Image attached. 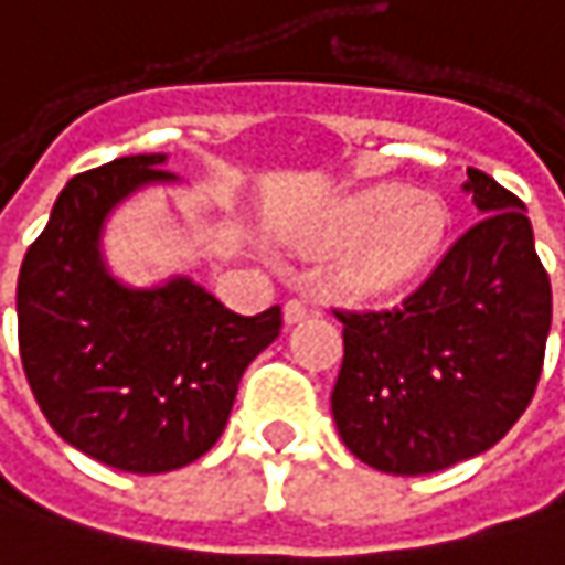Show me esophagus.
<instances>
[{"mask_svg":"<svg viewBox=\"0 0 565 565\" xmlns=\"http://www.w3.org/2000/svg\"><path fill=\"white\" fill-rule=\"evenodd\" d=\"M316 310L310 303H303V300H287L284 303V322L287 326H297V322H303L307 316H313Z\"/></svg>","mask_w":565,"mask_h":565,"instance_id":"34e87169","label":"esophagus"}]
</instances>
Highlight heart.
Here are the masks:
<instances>
[{
    "instance_id": "obj_1",
    "label": "heart",
    "mask_w": 565,
    "mask_h": 565,
    "mask_svg": "<svg viewBox=\"0 0 565 565\" xmlns=\"http://www.w3.org/2000/svg\"><path fill=\"white\" fill-rule=\"evenodd\" d=\"M445 233V207L403 184H371L339 201L303 233V246L332 258L354 297H393L425 271Z\"/></svg>"
}]
</instances>
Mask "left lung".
Instances as JSON below:
<instances>
[{
  "label": "left lung",
  "instance_id": "left-lung-1",
  "mask_svg": "<svg viewBox=\"0 0 565 565\" xmlns=\"http://www.w3.org/2000/svg\"><path fill=\"white\" fill-rule=\"evenodd\" d=\"M477 220L396 310L339 313L345 358L332 415L345 448L393 477L470 460L527 409L550 332V278L524 204L480 169Z\"/></svg>",
  "mask_w": 565,
  "mask_h": 565
}]
</instances>
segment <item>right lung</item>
Masks as SVG:
<instances>
[{"mask_svg": "<svg viewBox=\"0 0 565 565\" xmlns=\"http://www.w3.org/2000/svg\"><path fill=\"white\" fill-rule=\"evenodd\" d=\"M162 166L166 152H143L70 179L18 275V349L41 413L124 473L204 457L246 367L281 335V307L239 316L188 275L152 287L111 275L105 223L137 191L179 182Z\"/></svg>", "mask_w": 565, "mask_h": 565, "instance_id": "right-lung-1", "label": "right lung"}]
</instances>
